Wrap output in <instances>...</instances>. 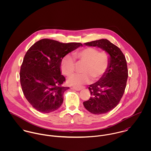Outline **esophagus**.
Returning a JSON list of instances; mask_svg holds the SVG:
<instances>
[{
  "label": "esophagus",
  "mask_w": 151,
  "mask_h": 151,
  "mask_svg": "<svg viewBox=\"0 0 151 151\" xmlns=\"http://www.w3.org/2000/svg\"><path fill=\"white\" fill-rule=\"evenodd\" d=\"M72 89H74V90H76V91H80L83 89L82 87H79V86H73L72 87Z\"/></svg>",
  "instance_id": "esophagus-1"
}]
</instances>
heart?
Returning a JSON list of instances; mask_svg holds the SVG:
<instances>
[{
	"label": "heart",
	"mask_w": 151,
	"mask_h": 151,
	"mask_svg": "<svg viewBox=\"0 0 151 151\" xmlns=\"http://www.w3.org/2000/svg\"><path fill=\"white\" fill-rule=\"evenodd\" d=\"M77 63H83L81 68V74H74L67 80L69 85L80 86L99 80L108 71L110 65V56L106 50L99 52L96 47H88L73 53ZM62 73L67 76L74 73L75 60L73 57L67 54L62 58L60 63Z\"/></svg>",
	"instance_id": "b5f03b06"
}]
</instances>
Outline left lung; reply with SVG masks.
<instances>
[{"label": "left lung", "instance_id": "8db88e82", "mask_svg": "<svg viewBox=\"0 0 151 151\" xmlns=\"http://www.w3.org/2000/svg\"><path fill=\"white\" fill-rule=\"evenodd\" d=\"M84 44L98 46L107 51L110 56L108 71L99 81L88 87L91 97L83 102L84 107L91 113L105 114L119 104L124 94L128 78L126 59L120 48L106 39Z\"/></svg>", "mask_w": 151, "mask_h": 151}]
</instances>
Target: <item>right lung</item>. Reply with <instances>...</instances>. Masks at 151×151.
Wrapping results in <instances>:
<instances>
[{"label":"right lung","mask_w":151,"mask_h":151,"mask_svg":"<svg viewBox=\"0 0 151 151\" xmlns=\"http://www.w3.org/2000/svg\"><path fill=\"white\" fill-rule=\"evenodd\" d=\"M82 43H62L42 39L28 50L20 72L23 93L31 106L40 112L48 113L58 109L63 102V93L69 87L62 86V58Z\"/></svg>","instance_id":"obj_1"}]
</instances>
